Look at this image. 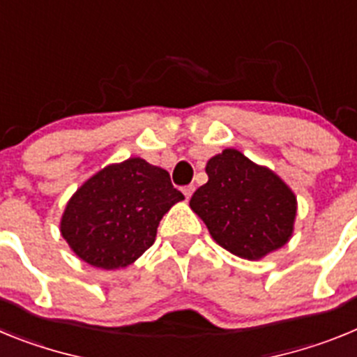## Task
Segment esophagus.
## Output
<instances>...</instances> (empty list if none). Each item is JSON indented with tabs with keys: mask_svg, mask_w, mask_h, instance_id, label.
<instances>
[{
	"mask_svg": "<svg viewBox=\"0 0 357 357\" xmlns=\"http://www.w3.org/2000/svg\"><path fill=\"white\" fill-rule=\"evenodd\" d=\"M193 191H195V185L193 184H189V185H185V188H182V193H184L185 200H189V198H191Z\"/></svg>",
	"mask_w": 357,
	"mask_h": 357,
	"instance_id": "1",
	"label": "esophagus"
}]
</instances>
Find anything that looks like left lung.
<instances>
[{
	"instance_id": "obj_1",
	"label": "left lung",
	"mask_w": 357,
	"mask_h": 357,
	"mask_svg": "<svg viewBox=\"0 0 357 357\" xmlns=\"http://www.w3.org/2000/svg\"><path fill=\"white\" fill-rule=\"evenodd\" d=\"M209 181L189 206L230 254L257 261L284 247L293 234L296 197L272 169L227 148L206 166Z\"/></svg>"
}]
</instances>
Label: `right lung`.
I'll list each match as a JSON object with an SVG mask.
<instances>
[{"label":"right lung","mask_w":357,"mask_h":357,"mask_svg":"<svg viewBox=\"0 0 357 357\" xmlns=\"http://www.w3.org/2000/svg\"><path fill=\"white\" fill-rule=\"evenodd\" d=\"M181 200L166 169L130 157L100 169L69 198L62 238L91 266L125 268L153 245L162 216Z\"/></svg>","instance_id":"obj_1"}]
</instances>
